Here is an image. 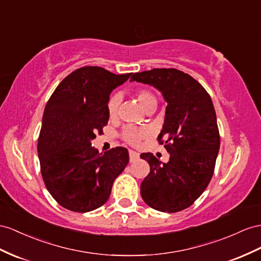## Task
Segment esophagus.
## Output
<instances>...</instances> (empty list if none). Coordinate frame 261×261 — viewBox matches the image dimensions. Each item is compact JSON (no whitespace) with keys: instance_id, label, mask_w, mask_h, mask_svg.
<instances>
[{"instance_id":"34e87169","label":"esophagus","mask_w":261,"mask_h":261,"mask_svg":"<svg viewBox=\"0 0 261 261\" xmlns=\"http://www.w3.org/2000/svg\"><path fill=\"white\" fill-rule=\"evenodd\" d=\"M129 156H130V161H131V162H133V161H136V160H138V159H139L140 154H139L138 152H136V151L130 150V151H129Z\"/></svg>"}]
</instances>
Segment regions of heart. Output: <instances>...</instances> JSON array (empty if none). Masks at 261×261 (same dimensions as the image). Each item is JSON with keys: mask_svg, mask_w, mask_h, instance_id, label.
<instances>
[{"mask_svg": "<svg viewBox=\"0 0 261 261\" xmlns=\"http://www.w3.org/2000/svg\"><path fill=\"white\" fill-rule=\"evenodd\" d=\"M137 98H138V101L143 107L144 110H148L149 108H151V107H154V106L156 107V103H158L156 98L150 90H146V89L138 90ZM119 105H120V96L118 93L112 95L108 100V103H107V109H108V113L111 118L117 116ZM149 135L150 132L148 129L137 128V126H133V125L125 126L122 131V138L124 141L133 145L138 144L142 139L146 138Z\"/></svg>", "mask_w": 261, "mask_h": 261, "instance_id": "heart-1", "label": "heart"}]
</instances>
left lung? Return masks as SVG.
Listing matches in <instances>:
<instances>
[{
    "label": "left lung",
    "instance_id": "1",
    "mask_svg": "<svg viewBox=\"0 0 261 261\" xmlns=\"http://www.w3.org/2000/svg\"><path fill=\"white\" fill-rule=\"evenodd\" d=\"M135 80L154 87L168 102L158 140L170 160L162 163L152 153L140 155L150 165L141 196L156 211H183L202 195L215 169L220 138L211 96L197 80L175 68L136 72Z\"/></svg>",
    "mask_w": 261,
    "mask_h": 261
}]
</instances>
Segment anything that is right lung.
<instances>
[{
    "instance_id": "1",
    "label": "right lung",
    "mask_w": 261,
    "mask_h": 261,
    "mask_svg": "<svg viewBox=\"0 0 261 261\" xmlns=\"http://www.w3.org/2000/svg\"><path fill=\"white\" fill-rule=\"evenodd\" d=\"M130 76L85 66L64 78L46 103L37 144L39 164L46 189L67 210L87 213L102 206L129 162L125 148L99 153L91 140L108 123L111 91Z\"/></svg>"
}]
</instances>
